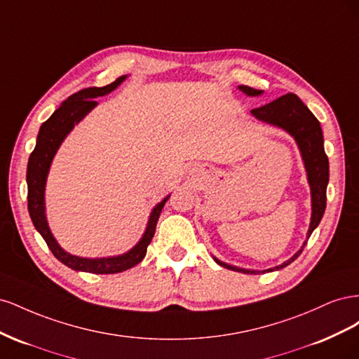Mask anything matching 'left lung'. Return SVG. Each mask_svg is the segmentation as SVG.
<instances>
[{
  "instance_id": "obj_1",
  "label": "left lung",
  "mask_w": 359,
  "mask_h": 359,
  "mask_svg": "<svg viewBox=\"0 0 359 359\" xmlns=\"http://www.w3.org/2000/svg\"><path fill=\"white\" fill-rule=\"evenodd\" d=\"M238 88H240L244 94L252 95V97L262 94V91L250 88L247 85H240ZM252 115L256 119H259V121H264L266 124L286 130V132L295 139V142L299 148L304 166H306L310 190H311V222L307 232V240H309L313 231L319 226L325 208H327V186L330 181V163L323 149V135H322V128L318 118L310 112L309 107L304 104L295 94L281 95L274 102H271L265 106L256 107V109L252 111ZM306 244L307 241H304L302 247L289 260H286V262H283L278 266L269 268L266 271L271 273V271L281 269L287 266L289 264H292L293 260L302 253ZM214 260L220 266L238 271V273L257 274V271L227 265L217 257H214Z\"/></svg>"
}]
</instances>
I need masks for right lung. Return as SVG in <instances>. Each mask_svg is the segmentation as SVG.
Here are the masks:
<instances>
[{
	"mask_svg": "<svg viewBox=\"0 0 359 359\" xmlns=\"http://www.w3.org/2000/svg\"><path fill=\"white\" fill-rule=\"evenodd\" d=\"M126 78L127 76H121V78H118L115 82L102 86V88H97V86L85 88L70 95L66 102H62V104L50 115L48 121L41 124L37 135L36 148L31 153L28 160V212L32 224H34L37 232L43 236V240L46 241L53 256H55L60 262L74 271H83V273L93 274H115L123 273V271L137 265L147 255V248L156 233V226L158 222L160 212L169 199V196H166L154 206L153 211H151L147 229L142 238L139 240V243L132 250H128L127 253L118 256L90 259L70 255L66 250L60 247L48 226L45 214V187L53 157H55L62 140L66 139V136L73 130L74 124H78L86 114H90L97 106V102L94 99L100 95L109 94L119 83L126 81Z\"/></svg>",
	"mask_w": 359,
	"mask_h": 359,
	"instance_id": "1",
	"label": "right lung"
}]
</instances>
